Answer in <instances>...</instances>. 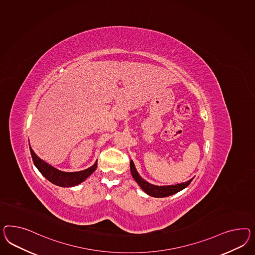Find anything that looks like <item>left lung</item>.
<instances>
[{
  "instance_id": "8db88e82",
  "label": "left lung",
  "mask_w": 255,
  "mask_h": 255,
  "mask_svg": "<svg viewBox=\"0 0 255 255\" xmlns=\"http://www.w3.org/2000/svg\"><path fill=\"white\" fill-rule=\"evenodd\" d=\"M130 168H131L132 177L137 182V184L140 186V187L147 195H149L151 197H155V198H164V197H168V196H171V195H173L175 193L179 192L182 189L186 188V186H188L191 183V181L194 179V178H192V179L188 180L187 182L177 184L175 186L174 185L163 186H154V185H151L148 182L145 181L138 174L137 171H136V169L134 167L132 160H131Z\"/></svg>"
}]
</instances>
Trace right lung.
I'll return each instance as SVG.
<instances>
[{
    "label": "right lung",
    "mask_w": 255,
    "mask_h": 255,
    "mask_svg": "<svg viewBox=\"0 0 255 255\" xmlns=\"http://www.w3.org/2000/svg\"><path fill=\"white\" fill-rule=\"evenodd\" d=\"M29 150L32 157V160L37 169L46 179L49 180L51 183L55 184L56 186H64V187L77 186L86 179L97 169V162H96L92 167L81 172H61L39 158L32 150L30 145H29Z\"/></svg>",
    "instance_id": "add662e5"
}]
</instances>
